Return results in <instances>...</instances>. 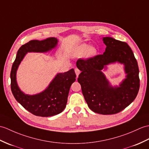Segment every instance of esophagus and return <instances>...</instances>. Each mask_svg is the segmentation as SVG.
I'll return each instance as SVG.
<instances>
[{"label":"esophagus","mask_w":149,"mask_h":149,"mask_svg":"<svg viewBox=\"0 0 149 149\" xmlns=\"http://www.w3.org/2000/svg\"><path fill=\"white\" fill-rule=\"evenodd\" d=\"M75 72L76 75H77V77H78L79 75L80 74V73H81V71L79 70L78 68H75Z\"/></svg>","instance_id":"obj_1"}]
</instances>
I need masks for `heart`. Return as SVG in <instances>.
I'll use <instances>...</instances> for the list:
<instances>
[{"label": "heart", "instance_id": "1", "mask_svg": "<svg viewBox=\"0 0 149 149\" xmlns=\"http://www.w3.org/2000/svg\"><path fill=\"white\" fill-rule=\"evenodd\" d=\"M98 53V48L95 46H89V44L82 43L75 46L72 50L70 55L72 57L80 58L84 56L86 58H91L95 56Z\"/></svg>", "mask_w": 149, "mask_h": 149}]
</instances>
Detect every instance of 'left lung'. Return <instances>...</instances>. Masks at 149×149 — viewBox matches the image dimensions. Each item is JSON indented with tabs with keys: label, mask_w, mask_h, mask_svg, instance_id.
Here are the masks:
<instances>
[{
	"label": "left lung",
	"mask_w": 149,
	"mask_h": 149,
	"mask_svg": "<svg viewBox=\"0 0 149 149\" xmlns=\"http://www.w3.org/2000/svg\"><path fill=\"white\" fill-rule=\"evenodd\" d=\"M106 45L103 54L88 60L79 59L76 65L81 71L78 82L86 103L95 113L109 115L118 113L130 105L140 88L139 69L134 54L127 43L112 37H103ZM124 65L125 79L112 86L102 72L110 64Z\"/></svg>",
	"instance_id": "obj_1"
}]
</instances>
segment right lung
I'll use <instances>...</instances> for the list:
<instances>
[{"instance_id": "obj_1", "label": "right lung", "mask_w": 149, "mask_h": 149, "mask_svg": "<svg viewBox=\"0 0 149 149\" xmlns=\"http://www.w3.org/2000/svg\"><path fill=\"white\" fill-rule=\"evenodd\" d=\"M58 42V40L55 37L30 40L19 48L12 66L11 88L14 97L28 111L37 116H53L65 109L70 86L76 79L74 68L57 74L43 91L32 95L21 90L16 81V72L28 53H47L56 47Z\"/></svg>"}]
</instances>
